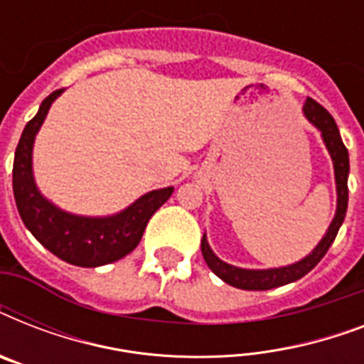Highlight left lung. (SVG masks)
<instances>
[{
  "label": "left lung",
  "mask_w": 364,
  "mask_h": 364,
  "mask_svg": "<svg viewBox=\"0 0 364 364\" xmlns=\"http://www.w3.org/2000/svg\"><path fill=\"white\" fill-rule=\"evenodd\" d=\"M304 117L314 124L317 130L321 132L323 143L327 147L331 160H333L334 168V183H336V211L331 225H328L327 232L323 234V238L319 240L316 247L311 249L310 253L306 255L304 259L296 260L293 264L277 266V268H264V270H253V268H240V266L228 264L225 260H221L213 253V249L210 247L205 234L202 236V255L204 260L210 266V270L219 276L225 283L232 285L236 289H243V291H266V289L282 287L287 283H293L300 277H304L310 270H314L317 262L325 257L328 247L333 245L336 234H338L340 227L346 219V211H348V176H350V154L346 149L342 136H340L338 126L334 122L325 107L317 104L316 100H306Z\"/></svg>",
  "instance_id": "obj_1"
}]
</instances>
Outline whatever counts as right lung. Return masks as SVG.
<instances>
[{"mask_svg":"<svg viewBox=\"0 0 364 364\" xmlns=\"http://www.w3.org/2000/svg\"><path fill=\"white\" fill-rule=\"evenodd\" d=\"M56 90L43 100L37 115L26 124L14 153L13 193L22 223L36 240L58 259L82 268L109 264L137 247L153 213L170 198L173 187L143 194L119 213L104 217L77 215L45 198L33 177V143L54 100Z\"/></svg>","mask_w":364,"mask_h":364,"instance_id":"obj_1","label":"right lung"}]
</instances>
